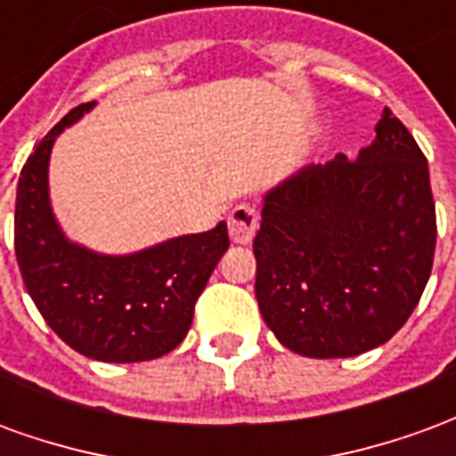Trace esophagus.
<instances>
[{"mask_svg":"<svg viewBox=\"0 0 456 456\" xmlns=\"http://www.w3.org/2000/svg\"><path fill=\"white\" fill-rule=\"evenodd\" d=\"M229 224V237L234 244H248L254 234H256L258 227V212L254 205H248V202H241L237 208L229 212L227 217Z\"/></svg>","mask_w":456,"mask_h":456,"instance_id":"esophagus-1","label":"esophagus"}]
</instances>
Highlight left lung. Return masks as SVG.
Returning <instances> with one entry per match:
<instances>
[{"instance_id": "8db88e82", "label": "left lung", "mask_w": 456, "mask_h": 456, "mask_svg": "<svg viewBox=\"0 0 456 456\" xmlns=\"http://www.w3.org/2000/svg\"><path fill=\"white\" fill-rule=\"evenodd\" d=\"M435 241L428 159L386 107L356 159L307 166L264 198L254 239L261 315L303 356L369 352L420 303Z\"/></svg>"}]
</instances>
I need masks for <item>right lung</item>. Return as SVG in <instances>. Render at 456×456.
<instances>
[{
    "mask_svg": "<svg viewBox=\"0 0 456 456\" xmlns=\"http://www.w3.org/2000/svg\"><path fill=\"white\" fill-rule=\"evenodd\" d=\"M93 107L85 102L65 114L21 168L16 261L38 313L68 346L97 362H149L188 335L200 293L229 247L227 224L129 256H102L68 241L48 200V159L55 136Z\"/></svg>",
    "mask_w": 456,
    "mask_h": 456,
    "instance_id": "add662e5",
    "label": "right lung"
}]
</instances>
